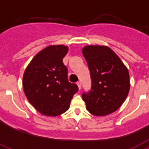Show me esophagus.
Wrapping results in <instances>:
<instances>
[{"label": "esophagus", "mask_w": 149, "mask_h": 149, "mask_svg": "<svg viewBox=\"0 0 149 149\" xmlns=\"http://www.w3.org/2000/svg\"><path fill=\"white\" fill-rule=\"evenodd\" d=\"M77 86H78V87H79V90H80V89H81V82L78 81L77 83Z\"/></svg>", "instance_id": "obj_1"}]
</instances>
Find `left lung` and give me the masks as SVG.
<instances>
[{"mask_svg": "<svg viewBox=\"0 0 149 149\" xmlns=\"http://www.w3.org/2000/svg\"><path fill=\"white\" fill-rule=\"evenodd\" d=\"M82 52L92 82L90 91L82 94L86 110L95 116L113 113L121 106L129 92L127 67L107 46L87 45Z\"/></svg>", "mask_w": 149, "mask_h": 149, "instance_id": "obj_1", "label": "left lung"}]
</instances>
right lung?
Here are the masks:
<instances>
[{"label": "right lung", "instance_id": "right-lung-1", "mask_svg": "<svg viewBox=\"0 0 149 149\" xmlns=\"http://www.w3.org/2000/svg\"><path fill=\"white\" fill-rule=\"evenodd\" d=\"M68 47L48 46L33 58L24 71L23 88L29 103L46 116H58L70 108L79 88L68 80L67 67L63 58Z\"/></svg>", "mask_w": 149, "mask_h": 149}]
</instances>
